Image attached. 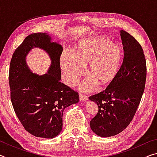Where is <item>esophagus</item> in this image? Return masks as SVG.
I'll use <instances>...</instances> for the list:
<instances>
[{"label":"esophagus","mask_w":157,"mask_h":157,"mask_svg":"<svg viewBox=\"0 0 157 157\" xmlns=\"http://www.w3.org/2000/svg\"><path fill=\"white\" fill-rule=\"evenodd\" d=\"M79 100H80L81 101H84V102H86V101H87V100H88V98H87V96L82 95L81 94H79Z\"/></svg>","instance_id":"obj_1"}]
</instances>
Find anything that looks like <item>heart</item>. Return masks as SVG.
Instances as JSON below:
<instances>
[{
    "label": "heart",
    "mask_w": 157,
    "mask_h": 157,
    "mask_svg": "<svg viewBox=\"0 0 157 157\" xmlns=\"http://www.w3.org/2000/svg\"><path fill=\"white\" fill-rule=\"evenodd\" d=\"M124 52L120 43H112L107 36H94L82 40L74 48V55L63 52L61 55L64 81L69 86L75 85L84 73V66L88 64L87 71L91 78L82 84L81 89L89 91L94 82L99 86H107L118 75Z\"/></svg>",
    "instance_id": "obj_1"
}]
</instances>
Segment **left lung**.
<instances>
[{
	"label": "left lung",
	"instance_id": "obj_1",
	"mask_svg": "<svg viewBox=\"0 0 157 157\" xmlns=\"http://www.w3.org/2000/svg\"><path fill=\"white\" fill-rule=\"evenodd\" d=\"M121 36L124 52L118 75L105 91L89 98L98 107L90 127L101 137L115 136L129 125L145 89L147 71L142 47L125 31L121 30Z\"/></svg>",
	"mask_w": 157,
	"mask_h": 157
}]
</instances>
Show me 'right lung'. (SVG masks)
<instances>
[{
	"mask_svg": "<svg viewBox=\"0 0 157 157\" xmlns=\"http://www.w3.org/2000/svg\"><path fill=\"white\" fill-rule=\"evenodd\" d=\"M51 40L46 33L28 35L15 50L9 72L11 101L18 120L30 134L45 139L59 135L63 110L79 101L78 92L60 82L63 48ZM34 47L46 51L52 60L44 75L32 72L26 63V57Z\"/></svg>",
	"mask_w": 157,
	"mask_h": 157,
	"instance_id": "right-lung-1",
	"label": "right lung"
}]
</instances>
